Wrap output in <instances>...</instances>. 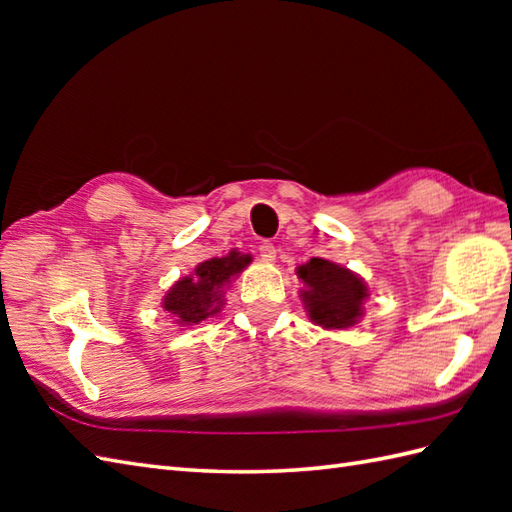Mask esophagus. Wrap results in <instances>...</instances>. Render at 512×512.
<instances>
[{
  "instance_id": "1",
  "label": "esophagus",
  "mask_w": 512,
  "mask_h": 512,
  "mask_svg": "<svg viewBox=\"0 0 512 512\" xmlns=\"http://www.w3.org/2000/svg\"><path fill=\"white\" fill-rule=\"evenodd\" d=\"M257 253H259V259H262V262H275L277 248L273 244H262L257 248Z\"/></svg>"
}]
</instances>
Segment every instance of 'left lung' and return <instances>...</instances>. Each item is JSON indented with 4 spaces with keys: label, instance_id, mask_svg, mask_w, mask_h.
<instances>
[{
    "label": "left lung",
    "instance_id": "8db88e82",
    "mask_svg": "<svg viewBox=\"0 0 512 512\" xmlns=\"http://www.w3.org/2000/svg\"><path fill=\"white\" fill-rule=\"evenodd\" d=\"M297 275L306 284L301 299L317 325L328 330H345L363 317L367 286L352 270L328 259L312 257L308 264L297 268Z\"/></svg>",
    "mask_w": 512,
    "mask_h": 512
}]
</instances>
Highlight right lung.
Listing matches in <instances>:
<instances>
[{"label": "right lung", "mask_w": 512, "mask_h": 512, "mask_svg": "<svg viewBox=\"0 0 512 512\" xmlns=\"http://www.w3.org/2000/svg\"><path fill=\"white\" fill-rule=\"evenodd\" d=\"M250 257L231 250L226 257H213L195 266L193 275L182 277L167 292L162 308L178 319L180 325L202 323L220 312L222 288L248 266Z\"/></svg>", "instance_id": "1"}]
</instances>
